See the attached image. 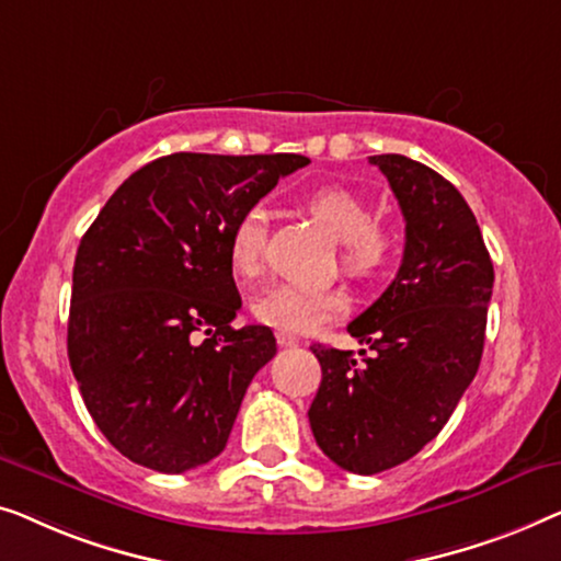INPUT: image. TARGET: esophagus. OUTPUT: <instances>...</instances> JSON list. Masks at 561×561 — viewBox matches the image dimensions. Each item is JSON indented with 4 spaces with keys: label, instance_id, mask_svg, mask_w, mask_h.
Wrapping results in <instances>:
<instances>
[{
    "label": "esophagus",
    "instance_id": "obj_1",
    "mask_svg": "<svg viewBox=\"0 0 561 561\" xmlns=\"http://www.w3.org/2000/svg\"><path fill=\"white\" fill-rule=\"evenodd\" d=\"M277 343L282 345V348H297V345H299L297 337L289 335V333H277Z\"/></svg>",
    "mask_w": 561,
    "mask_h": 561
}]
</instances>
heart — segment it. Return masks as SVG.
<instances>
[{
  "instance_id": "b5f03b06",
  "label": "heart",
  "mask_w": 561,
  "mask_h": 561,
  "mask_svg": "<svg viewBox=\"0 0 561 561\" xmlns=\"http://www.w3.org/2000/svg\"><path fill=\"white\" fill-rule=\"evenodd\" d=\"M305 208L341 243L343 270L356 279H374L397 256V236L374 224L370 205L343 185H322L307 193ZM266 210L254 205L241 213L228 233V264L239 279H254L264 270ZM345 310L335 289L305 284H274L251 299V314L279 333H312Z\"/></svg>"
}]
</instances>
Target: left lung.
Segmentation results:
<instances>
[{"instance_id": "1", "label": "left lung", "mask_w": 561, "mask_h": 561, "mask_svg": "<svg viewBox=\"0 0 561 561\" xmlns=\"http://www.w3.org/2000/svg\"><path fill=\"white\" fill-rule=\"evenodd\" d=\"M407 220L404 259L381 297L348 325L374 356L312 345L322 381L312 435L337 468L374 476L439 435L478 374L493 262L453 183L404 154L368 157Z\"/></svg>"}]
</instances>
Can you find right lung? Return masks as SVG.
<instances>
[{
	"label": "right lung",
	"mask_w": 561,
	"mask_h": 561,
	"mask_svg": "<svg viewBox=\"0 0 561 561\" xmlns=\"http://www.w3.org/2000/svg\"><path fill=\"white\" fill-rule=\"evenodd\" d=\"M302 154L175 152L124 180L81 239L68 358L85 409L131 462L185 472L224 453L277 353L241 307L228 233Z\"/></svg>",
	"instance_id": "obj_1"
}]
</instances>
